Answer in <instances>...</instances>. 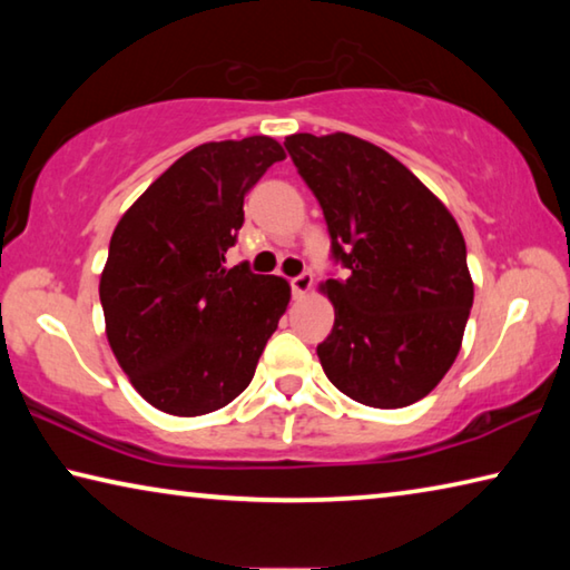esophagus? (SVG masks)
Wrapping results in <instances>:
<instances>
[{"label":"esophagus","mask_w":570,"mask_h":570,"mask_svg":"<svg viewBox=\"0 0 570 570\" xmlns=\"http://www.w3.org/2000/svg\"><path fill=\"white\" fill-rule=\"evenodd\" d=\"M312 284H314V276L308 274V272H304V274H298V276H294L292 278V294L298 298V296H304L308 288H312Z\"/></svg>","instance_id":"obj_1"}]
</instances>
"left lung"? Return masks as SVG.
<instances>
[{
    "mask_svg": "<svg viewBox=\"0 0 570 570\" xmlns=\"http://www.w3.org/2000/svg\"><path fill=\"white\" fill-rule=\"evenodd\" d=\"M320 200L334 264L322 286L332 334L316 346L336 390L370 407L422 400L455 362L472 308L468 248L450 210L372 142L346 132L286 138Z\"/></svg>",
    "mask_w": 570,
    "mask_h": 570,
    "instance_id": "1",
    "label": "left lung"
}]
</instances>
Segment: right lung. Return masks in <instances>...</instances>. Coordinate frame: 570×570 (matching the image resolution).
Wrapping results in <instances>:
<instances>
[{"label":"right lung","instance_id":"obj_1","mask_svg":"<svg viewBox=\"0 0 570 570\" xmlns=\"http://www.w3.org/2000/svg\"><path fill=\"white\" fill-rule=\"evenodd\" d=\"M266 135L204 142L125 210L100 276L112 354L140 397L196 417L226 407L254 380L286 312L282 276L226 266L244 198L284 160Z\"/></svg>","mask_w":570,"mask_h":570}]
</instances>
